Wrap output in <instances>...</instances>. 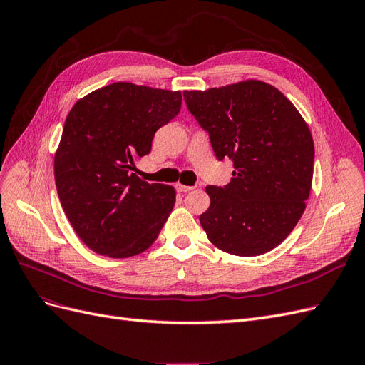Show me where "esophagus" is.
I'll return each mask as SVG.
<instances>
[{"label": "esophagus", "mask_w": 365, "mask_h": 365, "mask_svg": "<svg viewBox=\"0 0 365 365\" xmlns=\"http://www.w3.org/2000/svg\"><path fill=\"white\" fill-rule=\"evenodd\" d=\"M195 187H192V185H184V184H176V190H178L180 193H185V192H190V190H193Z\"/></svg>", "instance_id": "1"}]
</instances>
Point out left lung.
<instances>
[{
    "instance_id": "1",
    "label": "left lung",
    "mask_w": 365,
    "mask_h": 365,
    "mask_svg": "<svg viewBox=\"0 0 365 365\" xmlns=\"http://www.w3.org/2000/svg\"><path fill=\"white\" fill-rule=\"evenodd\" d=\"M189 111L208 132L217 160H233L225 187L207 185L200 222L212 244L251 257L289 236L311 193L314 140L292 102L256 79L184 91Z\"/></svg>"
}]
</instances>
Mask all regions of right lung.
<instances>
[{
    "mask_svg": "<svg viewBox=\"0 0 365 365\" xmlns=\"http://www.w3.org/2000/svg\"><path fill=\"white\" fill-rule=\"evenodd\" d=\"M181 102V91L115 82L73 105L54 153V181L76 235L94 252L132 257L158 237L176 192L134 170Z\"/></svg>",
    "mask_w": 365,
    "mask_h": 365,
    "instance_id": "obj_1",
    "label": "right lung"
}]
</instances>
